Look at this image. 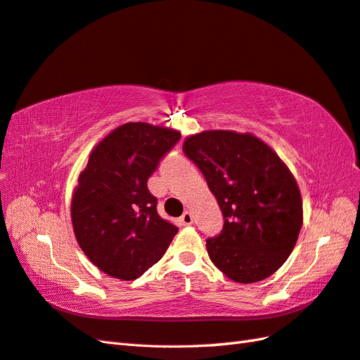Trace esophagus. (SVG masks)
I'll return each instance as SVG.
<instances>
[{"label":"esophagus","instance_id":"1","mask_svg":"<svg viewBox=\"0 0 360 360\" xmlns=\"http://www.w3.org/2000/svg\"><path fill=\"white\" fill-rule=\"evenodd\" d=\"M181 224L182 225H191L193 224V216H191L190 212H186L181 216Z\"/></svg>","mask_w":360,"mask_h":360}]
</instances>
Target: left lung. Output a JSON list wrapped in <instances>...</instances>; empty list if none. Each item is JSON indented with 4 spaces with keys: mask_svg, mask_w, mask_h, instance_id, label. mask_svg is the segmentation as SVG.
<instances>
[{
    "mask_svg": "<svg viewBox=\"0 0 360 360\" xmlns=\"http://www.w3.org/2000/svg\"><path fill=\"white\" fill-rule=\"evenodd\" d=\"M224 214L219 236L207 240L213 264L239 283L278 271L304 221L297 182L278 153L252 133L205 130L184 141Z\"/></svg>",
    "mask_w": 360,
    "mask_h": 360,
    "instance_id": "8db88e82",
    "label": "left lung"
}]
</instances>
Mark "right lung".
Returning <instances> with one entry per match:
<instances>
[{
	"label": "right lung",
	"instance_id": "1",
	"mask_svg": "<svg viewBox=\"0 0 360 360\" xmlns=\"http://www.w3.org/2000/svg\"><path fill=\"white\" fill-rule=\"evenodd\" d=\"M181 138L178 130L127 122L91 150L70 204L73 233L103 273L133 281L155 265L178 227L162 219L147 181Z\"/></svg>",
	"mask_w": 360,
	"mask_h": 360
}]
</instances>
